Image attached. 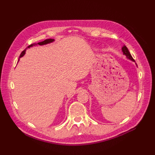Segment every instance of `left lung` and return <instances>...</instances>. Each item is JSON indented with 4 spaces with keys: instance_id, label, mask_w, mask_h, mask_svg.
Masks as SVG:
<instances>
[{
    "instance_id": "left-lung-1",
    "label": "left lung",
    "mask_w": 155,
    "mask_h": 155,
    "mask_svg": "<svg viewBox=\"0 0 155 155\" xmlns=\"http://www.w3.org/2000/svg\"><path fill=\"white\" fill-rule=\"evenodd\" d=\"M121 51H122L123 54L126 56L127 58L129 60H130V61H132L133 62H134V60L133 59L132 56H131V55H130V54L129 52V51L128 48L126 47V46L124 45L122 46V48H121Z\"/></svg>"
}]
</instances>
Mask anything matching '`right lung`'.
I'll use <instances>...</instances> for the list:
<instances>
[{
    "label": "right lung",
    "instance_id": "1",
    "mask_svg": "<svg viewBox=\"0 0 155 155\" xmlns=\"http://www.w3.org/2000/svg\"><path fill=\"white\" fill-rule=\"evenodd\" d=\"M54 41H55V40H54V39H46V40H45V41H42V42H39V43H34V44L30 45V46H28V47H27L26 48H30V47H32V46H35V45H40V46H43V45H47V44H50V43H53V42H54ZM26 49H25L24 51H22V53L21 54V55H20V56H19V59H18V62L19 61V59H20V58H22V57H23V56H24V55H25V54H26Z\"/></svg>",
    "mask_w": 155,
    "mask_h": 155
}]
</instances>
